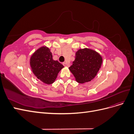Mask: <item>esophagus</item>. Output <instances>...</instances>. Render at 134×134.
I'll return each mask as SVG.
<instances>
[{"label": "esophagus", "instance_id": "1", "mask_svg": "<svg viewBox=\"0 0 134 134\" xmlns=\"http://www.w3.org/2000/svg\"><path fill=\"white\" fill-rule=\"evenodd\" d=\"M63 65L64 66H65V67H69L70 66V65L69 64H68V63H63Z\"/></svg>", "mask_w": 134, "mask_h": 134}]
</instances>
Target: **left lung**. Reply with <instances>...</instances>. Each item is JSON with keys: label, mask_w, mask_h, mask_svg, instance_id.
Returning <instances> with one entry per match:
<instances>
[{"label": "left lung", "mask_w": 134, "mask_h": 134, "mask_svg": "<svg viewBox=\"0 0 134 134\" xmlns=\"http://www.w3.org/2000/svg\"><path fill=\"white\" fill-rule=\"evenodd\" d=\"M75 59L69 68L76 81L84 83L91 81L96 76L102 63V58L96 51L84 48L76 52Z\"/></svg>", "instance_id": "8db88e82"}]
</instances>
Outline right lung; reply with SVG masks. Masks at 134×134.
Returning a JSON list of instances; mask_svg holds the SVG:
<instances>
[{"mask_svg":"<svg viewBox=\"0 0 134 134\" xmlns=\"http://www.w3.org/2000/svg\"><path fill=\"white\" fill-rule=\"evenodd\" d=\"M30 62L35 75L47 84L53 83L64 68L58 61L53 60L50 50L46 46L38 48L31 56Z\"/></svg>","mask_w":134,"mask_h":134,"instance_id":"obj_1","label":"right lung"}]
</instances>
